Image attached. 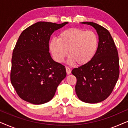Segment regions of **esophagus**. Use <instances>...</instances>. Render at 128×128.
<instances>
[{"label": "esophagus", "instance_id": "1", "mask_svg": "<svg viewBox=\"0 0 128 128\" xmlns=\"http://www.w3.org/2000/svg\"><path fill=\"white\" fill-rule=\"evenodd\" d=\"M66 73H67L68 74H70L71 73V70L69 68L66 67Z\"/></svg>", "mask_w": 128, "mask_h": 128}]
</instances>
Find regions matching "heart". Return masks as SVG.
<instances>
[{
  "label": "heart",
  "mask_w": 128,
  "mask_h": 128,
  "mask_svg": "<svg viewBox=\"0 0 128 128\" xmlns=\"http://www.w3.org/2000/svg\"><path fill=\"white\" fill-rule=\"evenodd\" d=\"M98 45V37L94 31L70 28L62 31L58 39L50 40V50L56 62H64L68 51L70 64L84 65L93 59Z\"/></svg>",
  "instance_id": "obj_1"
}]
</instances>
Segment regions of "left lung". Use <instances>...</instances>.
I'll list each match as a JSON object with an SVG mask.
<instances>
[{
	"mask_svg": "<svg viewBox=\"0 0 128 128\" xmlns=\"http://www.w3.org/2000/svg\"><path fill=\"white\" fill-rule=\"evenodd\" d=\"M93 27L98 35L99 45L93 59L88 64L74 68L75 90L80 100L90 104L104 101L109 97L118 81L120 64L118 50L109 31L92 22H82Z\"/></svg>",
	"mask_w": 128,
	"mask_h": 128,
	"instance_id": "obj_1",
	"label": "left lung"
}]
</instances>
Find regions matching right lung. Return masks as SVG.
<instances>
[{"label":"right lung","mask_w":128,"mask_h":128,"mask_svg":"<svg viewBox=\"0 0 128 128\" xmlns=\"http://www.w3.org/2000/svg\"><path fill=\"white\" fill-rule=\"evenodd\" d=\"M68 23L37 22L20 34L13 51L10 80L23 100L33 104L48 102L65 78L64 66L50 56L49 42L54 31Z\"/></svg>","instance_id":"right-lung-1"}]
</instances>
